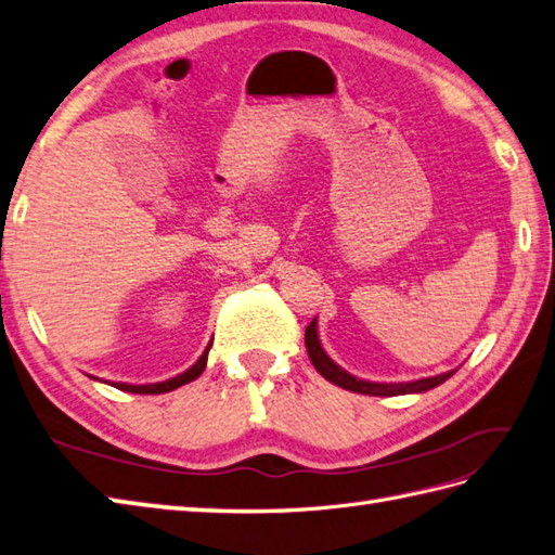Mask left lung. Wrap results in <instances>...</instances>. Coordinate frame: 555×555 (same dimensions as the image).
<instances>
[{"instance_id": "1", "label": "left lung", "mask_w": 555, "mask_h": 555, "mask_svg": "<svg viewBox=\"0 0 555 555\" xmlns=\"http://www.w3.org/2000/svg\"><path fill=\"white\" fill-rule=\"evenodd\" d=\"M306 350L308 358L313 362V367L327 379L330 384H336L339 388L353 390V393H362V396H382V398H390V396H404V393H424V390H430L440 386L442 382H448L450 376L456 370H450L438 376H428V379H418V382H408V384H372V382H362L350 376L348 372H344L339 364H334L330 360V356L324 353L320 339H318V320H313L306 327Z\"/></svg>"}]
</instances>
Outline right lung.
Wrapping results in <instances>:
<instances>
[{
	"instance_id": "add662e5",
	"label": "right lung",
	"mask_w": 555,
	"mask_h": 555,
	"mask_svg": "<svg viewBox=\"0 0 555 555\" xmlns=\"http://www.w3.org/2000/svg\"><path fill=\"white\" fill-rule=\"evenodd\" d=\"M209 348H211V344L207 346V350L205 353H202V358L193 364L191 370H185L183 374H179V376H173V379H169V382H159V384H147V386H131V384H115V388H119V390H127V393H143V396H153V393H169V390H173V388H179V386H183V384H188V382H193V379H197V376L205 372V367H207V353H209Z\"/></svg>"
}]
</instances>
